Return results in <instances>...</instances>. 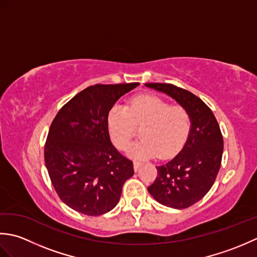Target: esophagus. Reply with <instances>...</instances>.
Segmentation results:
<instances>
[{"instance_id":"1","label":"esophagus","mask_w":257,"mask_h":257,"mask_svg":"<svg viewBox=\"0 0 257 257\" xmlns=\"http://www.w3.org/2000/svg\"><path fill=\"white\" fill-rule=\"evenodd\" d=\"M141 166V162L140 161H137V160H134V169H135V171L137 172L138 171V169H139V167Z\"/></svg>"}]
</instances>
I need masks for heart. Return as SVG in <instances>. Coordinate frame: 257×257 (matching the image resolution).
Wrapping results in <instances>:
<instances>
[{
	"label": "heart",
	"mask_w": 257,
	"mask_h": 257,
	"mask_svg": "<svg viewBox=\"0 0 257 257\" xmlns=\"http://www.w3.org/2000/svg\"><path fill=\"white\" fill-rule=\"evenodd\" d=\"M107 123L111 141L121 150L132 144L136 127H143V140L132 146L129 155L147 159L157 154L161 158L176 155L189 137L192 119L183 106H171L160 97L141 95L130 100L127 108L113 106Z\"/></svg>",
	"instance_id": "heart-1"
}]
</instances>
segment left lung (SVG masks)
I'll list each match as a JSON object with an SVG mask.
<instances>
[{
    "mask_svg": "<svg viewBox=\"0 0 257 257\" xmlns=\"http://www.w3.org/2000/svg\"><path fill=\"white\" fill-rule=\"evenodd\" d=\"M149 88L165 92L187 108L192 127L182 150L165 165L157 167V178L148 187L159 203L187 209L209 192L219 173L223 137L211 109L192 92L172 84L150 83Z\"/></svg>",
    "mask_w": 257,
    "mask_h": 257,
    "instance_id": "1",
    "label": "left lung"
}]
</instances>
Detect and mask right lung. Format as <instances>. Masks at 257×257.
<instances>
[{
  "instance_id": "add662e5",
  "label": "right lung",
  "mask_w": 257,
  "mask_h": 257,
  "mask_svg": "<svg viewBox=\"0 0 257 257\" xmlns=\"http://www.w3.org/2000/svg\"><path fill=\"white\" fill-rule=\"evenodd\" d=\"M139 85L97 84L61 108L47 135L44 158L51 181L65 204L98 216L119 202L134 163L114 148L108 133L109 110Z\"/></svg>"
}]
</instances>
